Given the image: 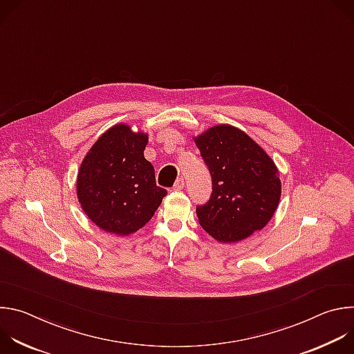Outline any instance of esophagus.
<instances>
[{
    "label": "esophagus",
    "instance_id": "obj_1",
    "mask_svg": "<svg viewBox=\"0 0 354 354\" xmlns=\"http://www.w3.org/2000/svg\"><path fill=\"white\" fill-rule=\"evenodd\" d=\"M183 187H185V180H183V178H179L174 185V190H182Z\"/></svg>",
    "mask_w": 354,
    "mask_h": 354
}]
</instances>
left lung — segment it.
I'll return each instance as SVG.
<instances>
[{
  "label": "left lung",
  "mask_w": 354,
  "mask_h": 354,
  "mask_svg": "<svg viewBox=\"0 0 354 354\" xmlns=\"http://www.w3.org/2000/svg\"><path fill=\"white\" fill-rule=\"evenodd\" d=\"M212 175L209 201L196 207L200 225L220 242H236L262 230L281 194L279 171L265 149L242 130L218 124L194 137Z\"/></svg>",
  "instance_id": "left-lung-1"
}]
</instances>
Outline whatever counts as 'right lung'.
I'll list each match as a JSON object with an SVG mask.
<instances>
[{"label":"right lung","mask_w":354,"mask_h":354,"mask_svg":"<svg viewBox=\"0 0 354 354\" xmlns=\"http://www.w3.org/2000/svg\"><path fill=\"white\" fill-rule=\"evenodd\" d=\"M148 134L116 124L100 136L81 162L77 196L99 228L129 235L154 216L167 189L157 186L154 167L144 158Z\"/></svg>","instance_id":"add662e5"}]
</instances>
